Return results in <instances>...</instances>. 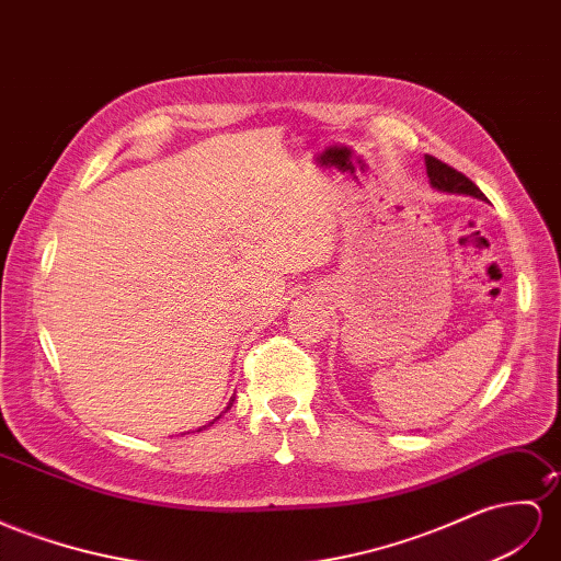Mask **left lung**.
I'll return each instance as SVG.
<instances>
[{
	"instance_id": "1",
	"label": "left lung",
	"mask_w": 561,
	"mask_h": 561,
	"mask_svg": "<svg viewBox=\"0 0 561 561\" xmlns=\"http://www.w3.org/2000/svg\"><path fill=\"white\" fill-rule=\"evenodd\" d=\"M424 163H426V175L431 186H434L436 192L443 194H465V196H473L479 201H485L483 192L479 190L477 184H473L469 178H465L462 172H457L455 168L445 165L443 161L434 156H424Z\"/></svg>"
}]
</instances>
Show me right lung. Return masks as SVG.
<instances>
[{
    "label": "right lung",
    "instance_id": "add662e5",
    "mask_svg": "<svg viewBox=\"0 0 561 561\" xmlns=\"http://www.w3.org/2000/svg\"><path fill=\"white\" fill-rule=\"evenodd\" d=\"M232 403H234V398H232V400H229V405H227V408H225V412H227V410H229V408H232ZM220 417H222V414H220ZM220 417H215V420H220ZM215 420H213V422H215ZM213 422H210V424H213ZM210 424H208V426H210ZM204 428H206V426H201V428H198V431H204Z\"/></svg>",
    "mask_w": 561,
    "mask_h": 561
}]
</instances>
